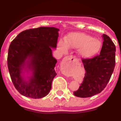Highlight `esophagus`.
Listing matches in <instances>:
<instances>
[{"label":"esophagus","mask_w":121,"mask_h":121,"mask_svg":"<svg viewBox=\"0 0 121 121\" xmlns=\"http://www.w3.org/2000/svg\"><path fill=\"white\" fill-rule=\"evenodd\" d=\"M65 60L68 61V63H70V62L74 60V59L72 56H67V57H66L65 58ZM66 65H68V64H66ZM65 74H66L67 73H65Z\"/></svg>","instance_id":"obj_1"}]
</instances>
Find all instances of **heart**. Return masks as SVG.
I'll list each match as a JSON object with an SVG mask.
<instances>
[{"mask_svg": "<svg viewBox=\"0 0 121 121\" xmlns=\"http://www.w3.org/2000/svg\"><path fill=\"white\" fill-rule=\"evenodd\" d=\"M100 42L90 35L83 33H73L68 35L64 43L60 41L58 48L62 53L67 51V47L78 49V53L82 58H90L99 51Z\"/></svg>", "mask_w": 121, "mask_h": 121, "instance_id": "1", "label": "heart"}]
</instances>
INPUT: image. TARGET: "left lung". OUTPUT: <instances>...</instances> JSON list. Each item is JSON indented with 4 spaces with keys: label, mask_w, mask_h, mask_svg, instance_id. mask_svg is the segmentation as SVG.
<instances>
[{
    "label": "left lung",
    "mask_w": 121,
    "mask_h": 121,
    "mask_svg": "<svg viewBox=\"0 0 121 121\" xmlns=\"http://www.w3.org/2000/svg\"><path fill=\"white\" fill-rule=\"evenodd\" d=\"M104 42L100 54L91 59H82L85 76L74 96L88 98L100 93L110 79L115 67L116 47L111 39L103 35Z\"/></svg>",
    "instance_id": "left-lung-1"
}]
</instances>
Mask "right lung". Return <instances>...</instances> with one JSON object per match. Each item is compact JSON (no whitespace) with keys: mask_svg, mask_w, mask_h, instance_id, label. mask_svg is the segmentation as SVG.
Here are the masks:
<instances>
[{"mask_svg":"<svg viewBox=\"0 0 121 121\" xmlns=\"http://www.w3.org/2000/svg\"><path fill=\"white\" fill-rule=\"evenodd\" d=\"M58 28L39 27L21 32L11 42L7 64L13 84L23 96L33 99L46 96L51 88L56 73L57 60L52 56L56 48ZM28 68L32 75L26 81L23 69Z\"/></svg>","mask_w":121,"mask_h":121,"instance_id":"add662e5","label":"right lung"}]
</instances>
